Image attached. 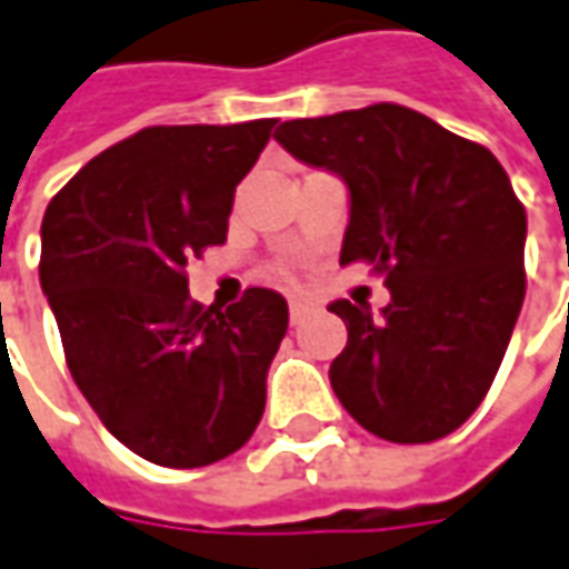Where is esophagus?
I'll list each match as a JSON object with an SVG mask.
<instances>
[{
    "mask_svg": "<svg viewBox=\"0 0 569 569\" xmlns=\"http://www.w3.org/2000/svg\"><path fill=\"white\" fill-rule=\"evenodd\" d=\"M309 311H311L309 302L292 299V302H289V321H292V325H299V321H306V318H309Z\"/></svg>",
    "mask_w": 569,
    "mask_h": 569,
    "instance_id": "esophagus-1",
    "label": "esophagus"
}]
</instances>
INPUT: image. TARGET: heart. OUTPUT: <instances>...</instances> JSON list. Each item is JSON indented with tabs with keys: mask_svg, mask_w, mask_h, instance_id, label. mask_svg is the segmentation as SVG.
<instances>
[{
	"mask_svg": "<svg viewBox=\"0 0 569 569\" xmlns=\"http://www.w3.org/2000/svg\"><path fill=\"white\" fill-rule=\"evenodd\" d=\"M270 280H277V283L292 286L296 283V273H292V267H286V263H273L270 267Z\"/></svg>",
	"mask_w": 569,
	"mask_h": 569,
	"instance_id": "obj_1",
	"label": "heart"
}]
</instances>
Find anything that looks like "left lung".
<instances>
[{"instance_id":"obj_1","label":"left lung","mask_w":569,"mask_h":569,"mask_svg":"<svg viewBox=\"0 0 569 569\" xmlns=\"http://www.w3.org/2000/svg\"><path fill=\"white\" fill-rule=\"evenodd\" d=\"M277 142L350 187L340 263H372L382 315L331 302L347 347L333 395L362 430L432 442L490 391L526 299V207L481 142L405 104L286 120Z\"/></svg>"}]
</instances>
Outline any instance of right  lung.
Instances as JSON below:
<instances>
[{
	"label": "right lung",
	"instance_id": "obj_1",
	"mask_svg": "<svg viewBox=\"0 0 569 569\" xmlns=\"http://www.w3.org/2000/svg\"><path fill=\"white\" fill-rule=\"evenodd\" d=\"M273 117L146 127L104 149L50 200L40 286L79 391L146 461L203 468L238 452L267 405L289 309L251 286L229 309L187 292V260L229 232L238 181Z\"/></svg>",
	"mask_w": 569,
	"mask_h": 569
}]
</instances>
